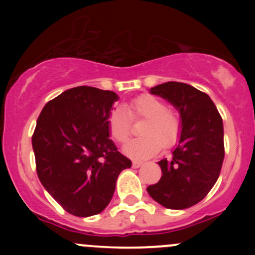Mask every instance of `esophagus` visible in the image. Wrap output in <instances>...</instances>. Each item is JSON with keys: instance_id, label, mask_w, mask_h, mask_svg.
<instances>
[{"instance_id": "esophagus-1", "label": "esophagus", "mask_w": 255, "mask_h": 255, "mask_svg": "<svg viewBox=\"0 0 255 255\" xmlns=\"http://www.w3.org/2000/svg\"><path fill=\"white\" fill-rule=\"evenodd\" d=\"M133 168H139V166L143 165V161H139V160H133L132 163Z\"/></svg>"}]
</instances>
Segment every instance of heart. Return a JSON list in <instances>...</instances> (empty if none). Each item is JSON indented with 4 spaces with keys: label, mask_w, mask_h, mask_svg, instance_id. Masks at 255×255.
I'll list each match as a JSON object with an SVG mask.
<instances>
[{
    "label": "heart",
    "mask_w": 255,
    "mask_h": 255,
    "mask_svg": "<svg viewBox=\"0 0 255 255\" xmlns=\"http://www.w3.org/2000/svg\"><path fill=\"white\" fill-rule=\"evenodd\" d=\"M144 120L139 133L142 137L126 145L125 151L133 158H149L163 148L176 143L181 132V117L174 109L154 95L144 94L134 97L126 105V111L116 109L109 115L107 126L111 137L118 144L129 139L132 122Z\"/></svg>",
    "instance_id": "obj_1"
}]
</instances>
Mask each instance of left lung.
<instances>
[{
	"mask_svg": "<svg viewBox=\"0 0 255 255\" xmlns=\"http://www.w3.org/2000/svg\"><path fill=\"white\" fill-rule=\"evenodd\" d=\"M150 91L179 110L182 129L173 158L158 163L160 180L146 191L164 207L184 210L204 200L220 176L225 158L222 117L210 96L191 85L169 81Z\"/></svg>",
	"mask_w": 255,
	"mask_h": 255,
	"instance_id": "1",
	"label": "left lung"
}]
</instances>
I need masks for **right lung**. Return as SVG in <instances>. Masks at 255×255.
<instances>
[{"label": "right lung", "mask_w": 255, "mask_h": 255, "mask_svg": "<svg viewBox=\"0 0 255 255\" xmlns=\"http://www.w3.org/2000/svg\"><path fill=\"white\" fill-rule=\"evenodd\" d=\"M118 96L91 86L66 90L40 112L32 137L38 177L66 212L97 215L132 163L110 139L107 120Z\"/></svg>", "instance_id": "obj_1"}]
</instances>
